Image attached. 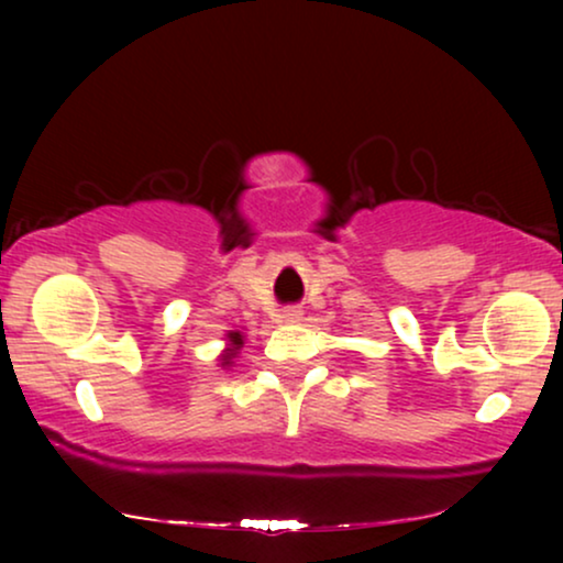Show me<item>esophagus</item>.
Listing matches in <instances>:
<instances>
[{"mask_svg":"<svg viewBox=\"0 0 563 563\" xmlns=\"http://www.w3.org/2000/svg\"><path fill=\"white\" fill-rule=\"evenodd\" d=\"M279 318L282 322H299L302 320V310H299V307H284Z\"/></svg>","mask_w":563,"mask_h":563,"instance_id":"obj_1","label":"esophagus"}]
</instances>
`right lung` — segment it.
I'll return each mask as SVG.
<instances>
[{
  "instance_id": "1",
  "label": "right lung",
  "mask_w": 563,
  "mask_h": 563,
  "mask_svg": "<svg viewBox=\"0 0 563 563\" xmlns=\"http://www.w3.org/2000/svg\"><path fill=\"white\" fill-rule=\"evenodd\" d=\"M243 341H245V335L241 333V330H228V335H225V351H222L220 356H218L222 368H230V366L235 364L238 351L243 349Z\"/></svg>"
}]
</instances>
